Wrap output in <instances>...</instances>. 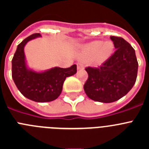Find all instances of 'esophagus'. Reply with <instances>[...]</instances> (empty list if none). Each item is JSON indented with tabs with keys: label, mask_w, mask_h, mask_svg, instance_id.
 I'll return each mask as SVG.
<instances>
[{
	"label": "esophagus",
	"mask_w": 149,
	"mask_h": 149,
	"mask_svg": "<svg viewBox=\"0 0 149 149\" xmlns=\"http://www.w3.org/2000/svg\"><path fill=\"white\" fill-rule=\"evenodd\" d=\"M77 68L78 70H82V69H84V65H83V63H77Z\"/></svg>",
	"instance_id": "34e87169"
}]
</instances>
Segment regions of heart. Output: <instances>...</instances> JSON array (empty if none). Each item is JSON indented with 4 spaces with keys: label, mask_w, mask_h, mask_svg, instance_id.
Returning a JSON list of instances; mask_svg holds the SVG:
<instances>
[{
    "label": "heart",
    "mask_w": 149,
    "mask_h": 149,
    "mask_svg": "<svg viewBox=\"0 0 149 149\" xmlns=\"http://www.w3.org/2000/svg\"><path fill=\"white\" fill-rule=\"evenodd\" d=\"M113 51V45L110 42L104 43L101 41H95L86 45L83 48V54L88 58L94 57L97 63H101L108 59Z\"/></svg>",
    "instance_id": "b5f03b06"
}]
</instances>
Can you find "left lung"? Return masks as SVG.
<instances>
[{
    "label": "left lung",
    "mask_w": 149,
    "mask_h": 149,
    "mask_svg": "<svg viewBox=\"0 0 149 149\" xmlns=\"http://www.w3.org/2000/svg\"><path fill=\"white\" fill-rule=\"evenodd\" d=\"M115 48L113 54L98 67H86L88 79L84 89L89 98L103 103L120 99L132 89L137 77L135 51L123 38L110 36Z\"/></svg>",
    "instance_id": "left-lung-1"
}]
</instances>
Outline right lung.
<instances>
[{
    "mask_svg": "<svg viewBox=\"0 0 149 149\" xmlns=\"http://www.w3.org/2000/svg\"><path fill=\"white\" fill-rule=\"evenodd\" d=\"M38 36L40 33L32 34L18 45L12 60V77L24 97L36 102H49L58 98L65 78L77 72V65L66 68L55 67L41 73L27 69L24 47L28 41Z\"/></svg>",
    "mask_w": 149,
    "mask_h": 149,
    "instance_id": "right-lung-1",
    "label": "right lung"
}]
</instances>
